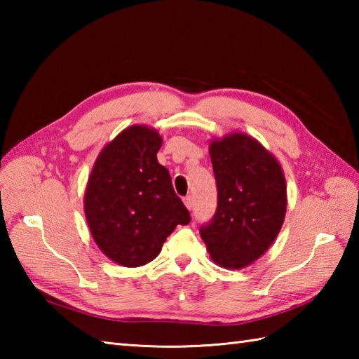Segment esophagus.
Returning <instances> with one entry per match:
<instances>
[{"instance_id":"obj_1","label":"esophagus","mask_w":359,"mask_h":359,"mask_svg":"<svg viewBox=\"0 0 359 359\" xmlns=\"http://www.w3.org/2000/svg\"><path fill=\"white\" fill-rule=\"evenodd\" d=\"M184 203H185V207L191 211L193 210V207H194V203H193V197L191 196H188V197H185L184 199Z\"/></svg>"}]
</instances>
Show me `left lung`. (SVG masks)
Instances as JSON below:
<instances>
[{"label": "left lung", "instance_id": "obj_1", "mask_svg": "<svg viewBox=\"0 0 359 359\" xmlns=\"http://www.w3.org/2000/svg\"><path fill=\"white\" fill-rule=\"evenodd\" d=\"M210 157L217 185V210L201 238L212 262L241 270L271 247L284 224V171L255 137L230 133L212 139Z\"/></svg>", "mask_w": 359, "mask_h": 359}]
</instances>
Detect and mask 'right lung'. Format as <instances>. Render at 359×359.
<instances>
[{
  "label": "right lung",
  "instance_id": "1",
  "mask_svg": "<svg viewBox=\"0 0 359 359\" xmlns=\"http://www.w3.org/2000/svg\"><path fill=\"white\" fill-rule=\"evenodd\" d=\"M162 142L154 128L129 126L104 144L88 179L83 202L93 239L129 269L156 259L174 228L191 220L157 162Z\"/></svg>",
  "mask_w": 359,
  "mask_h": 359
}]
</instances>
